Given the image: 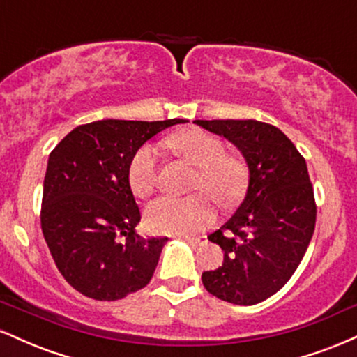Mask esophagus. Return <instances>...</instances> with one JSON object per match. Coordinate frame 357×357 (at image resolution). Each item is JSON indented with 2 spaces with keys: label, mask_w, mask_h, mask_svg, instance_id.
<instances>
[{
  "label": "esophagus",
  "mask_w": 357,
  "mask_h": 357,
  "mask_svg": "<svg viewBox=\"0 0 357 357\" xmlns=\"http://www.w3.org/2000/svg\"><path fill=\"white\" fill-rule=\"evenodd\" d=\"M183 240L184 241H188V243H191V245H199V243H203V238L202 236H183Z\"/></svg>",
  "instance_id": "esophagus-1"
}]
</instances>
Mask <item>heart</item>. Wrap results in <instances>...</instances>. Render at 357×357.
Wrapping results in <instances>:
<instances>
[{"instance_id": "b5f03b06", "label": "heart", "mask_w": 357, "mask_h": 357, "mask_svg": "<svg viewBox=\"0 0 357 357\" xmlns=\"http://www.w3.org/2000/svg\"><path fill=\"white\" fill-rule=\"evenodd\" d=\"M178 154L198 166L192 190L199 195L188 198L162 196L147 206L146 225L159 235H188L202 231L215 221L216 203L235 204L247 190V165L236 154L227 153L225 142L202 129H190L167 141ZM158 151L154 146L139 147L127 167V183L137 198H147L158 184Z\"/></svg>"}]
</instances>
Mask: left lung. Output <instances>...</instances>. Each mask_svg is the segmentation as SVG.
I'll list each match as a JSON object with an SVG mask.
<instances>
[{"mask_svg":"<svg viewBox=\"0 0 357 357\" xmlns=\"http://www.w3.org/2000/svg\"><path fill=\"white\" fill-rule=\"evenodd\" d=\"M195 122L233 142L250 169L238 210L208 236L225 257L221 267L203 272V285L230 304H258L290 280L314 235L317 206L305 159L280 129L267 122Z\"/></svg>","mask_w":357,"mask_h":357,"instance_id":"8db88e82","label":"left lung"}]
</instances>
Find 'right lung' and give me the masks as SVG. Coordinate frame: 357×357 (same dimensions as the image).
<instances>
[{
  "label": "right lung",
  "mask_w": 357,
  "mask_h": 357,
  "mask_svg": "<svg viewBox=\"0 0 357 357\" xmlns=\"http://www.w3.org/2000/svg\"><path fill=\"white\" fill-rule=\"evenodd\" d=\"M183 122L96 121L75 127L50 153L42 231L56 268L85 297L119 301L153 278L167 238L134 230L141 211L127 167L144 142Z\"/></svg>",
  "instance_id": "1"
}]
</instances>
